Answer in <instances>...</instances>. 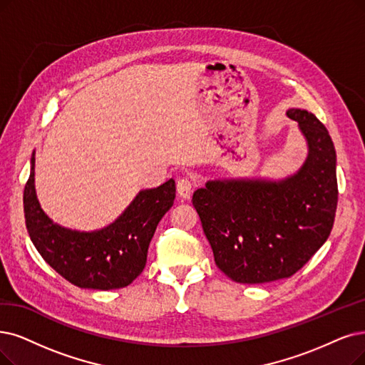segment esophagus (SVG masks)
Listing matches in <instances>:
<instances>
[{"label": "esophagus", "mask_w": 365, "mask_h": 365, "mask_svg": "<svg viewBox=\"0 0 365 365\" xmlns=\"http://www.w3.org/2000/svg\"><path fill=\"white\" fill-rule=\"evenodd\" d=\"M177 190L182 199H188L193 192V181L188 177H181L177 181Z\"/></svg>", "instance_id": "esophagus-1"}]
</instances>
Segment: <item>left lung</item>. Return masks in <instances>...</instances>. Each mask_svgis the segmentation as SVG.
Masks as SVG:
<instances>
[{
  "label": "left lung",
  "instance_id": "1",
  "mask_svg": "<svg viewBox=\"0 0 365 365\" xmlns=\"http://www.w3.org/2000/svg\"><path fill=\"white\" fill-rule=\"evenodd\" d=\"M309 145L301 169L282 181H208L195 192L215 265L237 283L287 279L328 240L339 188L327 127L304 109H289Z\"/></svg>",
  "mask_w": 365,
  "mask_h": 365
}]
</instances>
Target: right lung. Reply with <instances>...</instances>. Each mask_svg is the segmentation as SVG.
Instances as JSON below:
<instances>
[{
    "label": "right lung",
    "instance_id": "add662e5",
    "mask_svg": "<svg viewBox=\"0 0 365 365\" xmlns=\"http://www.w3.org/2000/svg\"><path fill=\"white\" fill-rule=\"evenodd\" d=\"M34 165L24 190L28 233L37 252L71 284L110 290L132 283L143 271L151 238L175 199V181L142 190L105 229L79 232L53 223L43 212L34 187Z\"/></svg>",
    "mask_w": 365,
    "mask_h": 365
}]
</instances>
